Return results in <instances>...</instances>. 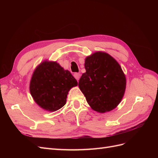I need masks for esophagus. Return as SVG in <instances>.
<instances>
[{"label": "esophagus", "mask_w": 158, "mask_h": 158, "mask_svg": "<svg viewBox=\"0 0 158 158\" xmlns=\"http://www.w3.org/2000/svg\"><path fill=\"white\" fill-rule=\"evenodd\" d=\"M74 78H75L76 80H77V81H78L79 79H80V74L79 73H76L74 74Z\"/></svg>", "instance_id": "1"}]
</instances>
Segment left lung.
Instances as JSON below:
<instances>
[{
	"label": "left lung",
	"instance_id": "8db88e82",
	"mask_svg": "<svg viewBox=\"0 0 158 158\" xmlns=\"http://www.w3.org/2000/svg\"><path fill=\"white\" fill-rule=\"evenodd\" d=\"M85 69L78 85L89 106L99 113L115 108L126 88V78L119 64L106 52H96L85 59Z\"/></svg>",
	"mask_w": 158,
	"mask_h": 158
}]
</instances>
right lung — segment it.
I'll list each match as a JSON object with an SVG mask.
<instances>
[{
  "label": "right lung",
  "mask_w": 158,
  "mask_h": 158,
  "mask_svg": "<svg viewBox=\"0 0 158 158\" xmlns=\"http://www.w3.org/2000/svg\"><path fill=\"white\" fill-rule=\"evenodd\" d=\"M77 85V80L69 70H64L56 62L45 61L33 73L30 89L41 107L55 111L64 106L69 91Z\"/></svg>",
  "instance_id": "right-lung-1"
}]
</instances>
